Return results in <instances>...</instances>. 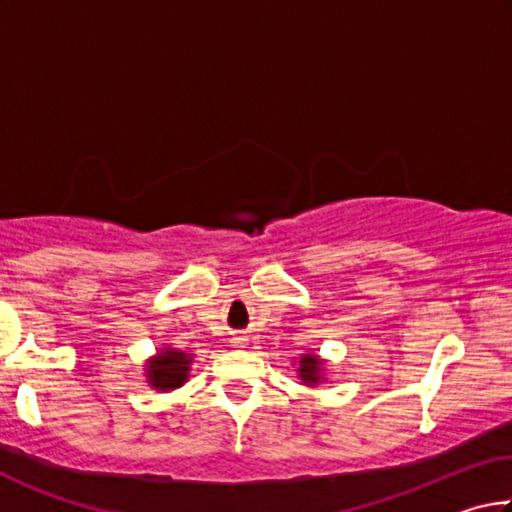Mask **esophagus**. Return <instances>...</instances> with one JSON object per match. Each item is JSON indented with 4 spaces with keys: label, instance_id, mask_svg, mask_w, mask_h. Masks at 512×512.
Masks as SVG:
<instances>
[{
    "label": "esophagus",
    "instance_id": "esophagus-1",
    "mask_svg": "<svg viewBox=\"0 0 512 512\" xmlns=\"http://www.w3.org/2000/svg\"><path fill=\"white\" fill-rule=\"evenodd\" d=\"M232 343H235L237 345V348H244V345L248 343V339H246V336H235V339H232Z\"/></svg>",
    "mask_w": 512,
    "mask_h": 512
}]
</instances>
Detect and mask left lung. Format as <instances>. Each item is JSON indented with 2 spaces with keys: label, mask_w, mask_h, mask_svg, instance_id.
Instances as JSON below:
<instances>
[{
  "label": "left lung",
  "mask_w": 512,
  "mask_h": 512,
  "mask_svg": "<svg viewBox=\"0 0 512 512\" xmlns=\"http://www.w3.org/2000/svg\"><path fill=\"white\" fill-rule=\"evenodd\" d=\"M323 359H318L316 354H302L300 357V366H298V377L302 379V384L307 386H316L323 381Z\"/></svg>",
  "instance_id": "8db88e82"
}]
</instances>
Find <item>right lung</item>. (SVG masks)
Returning a JSON list of instances; mask_svg holds the SVG:
<instances>
[{
	"label": "right lung",
	"mask_w": 512,
	"mask_h": 512,
	"mask_svg": "<svg viewBox=\"0 0 512 512\" xmlns=\"http://www.w3.org/2000/svg\"><path fill=\"white\" fill-rule=\"evenodd\" d=\"M189 363H192V354L176 348H162L146 363V381L160 393L173 391V388H180L187 381Z\"/></svg>",
	"instance_id": "1"
}]
</instances>
